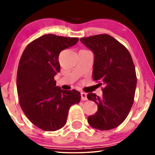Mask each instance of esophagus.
<instances>
[{"label": "esophagus", "instance_id": "esophagus-1", "mask_svg": "<svg viewBox=\"0 0 155 155\" xmlns=\"http://www.w3.org/2000/svg\"><path fill=\"white\" fill-rule=\"evenodd\" d=\"M80 95H81V99L82 100H87V94L86 93L84 92H81V94H80Z\"/></svg>", "mask_w": 155, "mask_h": 155}]
</instances>
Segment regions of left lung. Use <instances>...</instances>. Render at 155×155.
Instances as JSON below:
<instances>
[{
  "label": "left lung",
  "instance_id": "1",
  "mask_svg": "<svg viewBox=\"0 0 155 155\" xmlns=\"http://www.w3.org/2000/svg\"><path fill=\"white\" fill-rule=\"evenodd\" d=\"M94 54L93 79L103 84L102 97L89 93L88 99L97 104V113L88 117L92 128L111 130L121 124L133 104L137 78L128 49L109 35L80 38Z\"/></svg>",
  "mask_w": 155,
  "mask_h": 155
}]
</instances>
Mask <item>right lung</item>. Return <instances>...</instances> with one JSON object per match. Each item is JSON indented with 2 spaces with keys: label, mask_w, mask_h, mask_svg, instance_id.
Masks as SVG:
<instances>
[{
  "label": "right lung",
  "mask_w": 155,
  "mask_h": 155,
  "mask_svg": "<svg viewBox=\"0 0 155 155\" xmlns=\"http://www.w3.org/2000/svg\"><path fill=\"white\" fill-rule=\"evenodd\" d=\"M78 40L45 35L31 42L20 58L17 74L20 105L27 118L43 130L63 128L70 107L80 101V92L61 90L54 80L60 72L61 51L74 46Z\"/></svg>",
  "instance_id": "right-lung-1"
}]
</instances>
